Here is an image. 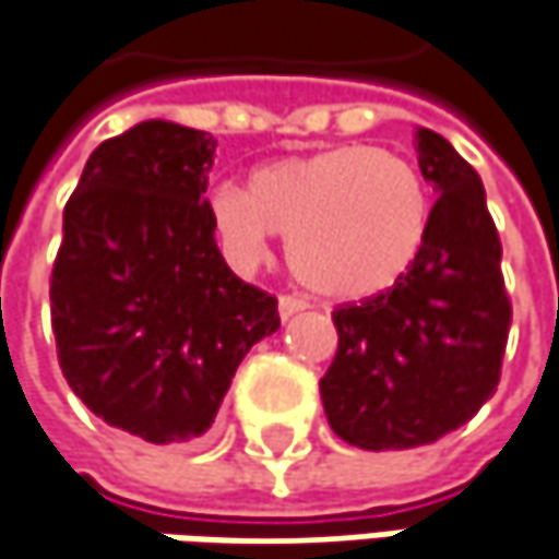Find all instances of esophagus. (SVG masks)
Instances as JSON below:
<instances>
[{
  "instance_id": "1",
  "label": "esophagus",
  "mask_w": 559,
  "mask_h": 559,
  "mask_svg": "<svg viewBox=\"0 0 559 559\" xmlns=\"http://www.w3.org/2000/svg\"><path fill=\"white\" fill-rule=\"evenodd\" d=\"M304 310H307V300H304V297H294V294H281L278 297L281 319H287V316H294V312H304Z\"/></svg>"
}]
</instances>
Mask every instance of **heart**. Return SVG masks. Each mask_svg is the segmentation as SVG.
Masks as SVG:
<instances>
[{
  "label": "heart",
  "mask_w": 559,
  "mask_h": 559,
  "mask_svg": "<svg viewBox=\"0 0 559 559\" xmlns=\"http://www.w3.org/2000/svg\"><path fill=\"white\" fill-rule=\"evenodd\" d=\"M227 255L252 269L275 234L290 237V269L329 300H370L408 275L430 234V189L405 154L335 145L281 157L249 189L217 186L209 202Z\"/></svg>",
  "instance_id": "b5f03b06"
}]
</instances>
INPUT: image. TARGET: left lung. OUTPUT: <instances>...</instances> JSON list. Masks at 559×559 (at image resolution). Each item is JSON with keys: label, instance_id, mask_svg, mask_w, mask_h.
I'll use <instances>...</instances> for the list:
<instances>
[{"label": "left lung", "instance_id": "1", "mask_svg": "<svg viewBox=\"0 0 559 559\" xmlns=\"http://www.w3.org/2000/svg\"><path fill=\"white\" fill-rule=\"evenodd\" d=\"M414 139L440 192L427 243L392 290L332 310L338 350L319 379L329 427L370 452L437 443L472 420L497 392L512 322L484 182L443 135Z\"/></svg>", "mask_w": 559, "mask_h": 559}]
</instances>
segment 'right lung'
<instances>
[{"label": "right lung", "instance_id": "1", "mask_svg": "<svg viewBox=\"0 0 559 559\" xmlns=\"http://www.w3.org/2000/svg\"><path fill=\"white\" fill-rule=\"evenodd\" d=\"M209 132L148 119L100 142L62 212L50 319L62 377L110 427L186 443L212 427L278 297L214 243Z\"/></svg>", "mask_w": 559, "mask_h": 559}]
</instances>
